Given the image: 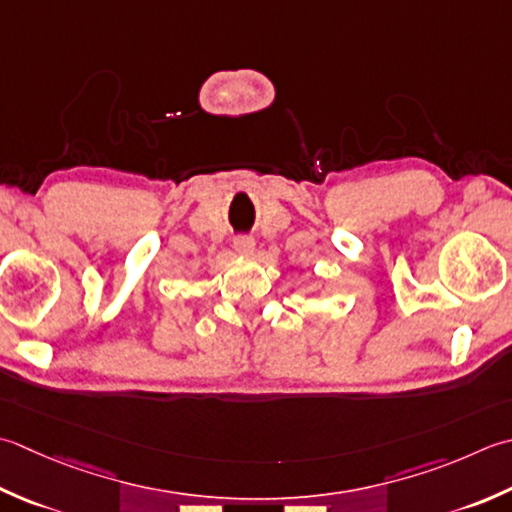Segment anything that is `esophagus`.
I'll list each match as a JSON object with an SVG mask.
<instances>
[{
  "mask_svg": "<svg viewBox=\"0 0 512 512\" xmlns=\"http://www.w3.org/2000/svg\"><path fill=\"white\" fill-rule=\"evenodd\" d=\"M233 246H235L237 253H244V255H248V253H253V248H255V239L250 237V235H237V237H235V242H233Z\"/></svg>",
  "mask_w": 512,
  "mask_h": 512,
  "instance_id": "obj_1",
  "label": "esophagus"
}]
</instances>
